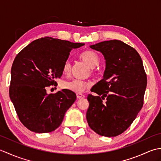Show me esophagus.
Listing matches in <instances>:
<instances>
[{
    "label": "esophagus",
    "mask_w": 161,
    "mask_h": 161,
    "mask_svg": "<svg viewBox=\"0 0 161 161\" xmlns=\"http://www.w3.org/2000/svg\"><path fill=\"white\" fill-rule=\"evenodd\" d=\"M77 99H81V98H84L85 97V95L83 94H81V93H77Z\"/></svg>",
    "instance_id": "34e87169"
}]
</instances>
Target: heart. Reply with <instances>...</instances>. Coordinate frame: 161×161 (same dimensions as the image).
Wrapping results in <instances>:
<instances>
[{
	"label": "heart",
	"mask_w": 161,
	"mask_h": 161,
	"mask_svg": "<svg viewBox=\"0 0 161 161\" xmlns=\"http://www.w3.org/2000/svg\"><path fill=\"white\" fill-rule=\"evenodd\" d=\"M80 57L91 67H95L100 63V58H99L97 54L92 50L84 51L80 54ZM71 68L72 64L70 61L69 60L65 61L62 67L63 73L66 75L69 74L71 71ZM89 86L90 83L88 81L77 80V79H73L70 81H65L61 84V87L64 89L73 91L77 93H83Z\"/></svg>",
	"instance_id": "1"
}]
</instances>
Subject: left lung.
Listing matches in <instances>:
<instances>
[{
    "mask_svg": "<svg viewBox=\"0 0 161 161\" xmlns=\"http://www.w3.org/2000/svg\"><path fill=\"white\" fill-rule=\"evenodd\" d=\"M90 47L103 54L106 68L103 79L92 88L98 95H88L86 119L97 134L114 137L126 131L141 110L147 75L137 51L121 41H105Z\"/></svg>",
    "mask_w": 161,
    "mask_h": 161,
    "instance_id": "8db88e82",
    "label": "left lung"
}]
</instances>
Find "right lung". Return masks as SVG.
<instances>
[{
    "mask_svg": "<svg viewBox=\"0 0 161 161\" xmlns=\"http://www.w3.org/2000/svg\"><path fill=\"white\" fill-rule=\"evenodd\" d=\"M84 45L47 36L33 41L17 54L9 93L19 119L27 129L42 133L60 126L76 95L66 89L47 94L46 88L55 86L54 78L62 75L70 51Z\"/></svg>",
    "mask_w": 161,
    "mask_h": 161,
    "instance_id": "obj_1",
    "label": "right lung"
}]
</instances>
